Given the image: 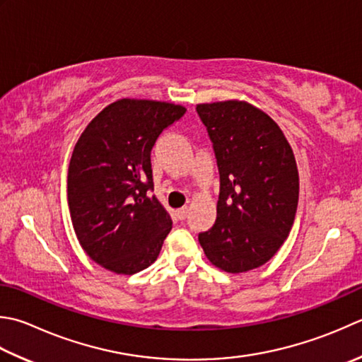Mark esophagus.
Wrapping results in <instances>:
<instances>
[{
  "label": "esophagus",
  "mask_w": 362,
  "mask_h": 362,
  "mask_svg": "<svg viewBox=\"0 0 362 362\" xmlns=\"http://www.w3.org/2000/svg\"><path fill=\"white\" fill-rule=\"evenodd\" d=\"M188 211H189L188 207H182V209L177 210L175 214H177V216H179V219H185L188 216Z\"/></svg>",
  "instance_id": "34e87169"
}]
</instances>
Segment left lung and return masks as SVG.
<instances>
[{"label":"left lung","instance_id":"obj_1","mask_svg":"<svg viewBox=\"0 0 362 362\" xmlns=\"http://www.w3.org/2000/svg\"><path fill=\"white\" fill-rule=\"evenodd\" d=\"M219 169L216 221L199 233L204 254L219 270L246 273L284 245L298 207L300 179L279 125L245 100L196 105Z\"/></svg>","mask_w":362,"mask_h":362}]
</instances>
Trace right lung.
I'll return each instance as SVG.
<instances>
[{"mask_svg": "<svg viewBox=\"0 0 362 362\" xmlns=\"http://www.w3.org/2000/svg\"><path fill=\"white\" fill-rule=\"evenodd\" d=\"M182 105L119 98L78 138L67 171V202L78 242L112 273L134 274L157 260L173 219L152 188L151 151L185 115Z\"/></svg>", "mask_w": 362, "mask_h": 362, "instance_id": "add662e5", "label": "right lung"}]
</instances>
